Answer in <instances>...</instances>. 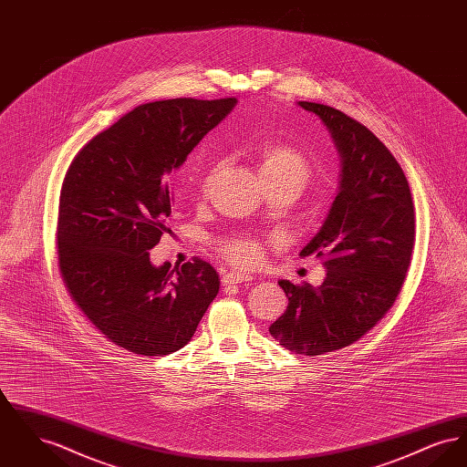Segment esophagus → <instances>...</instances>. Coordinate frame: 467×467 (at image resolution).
Listing matches in <instances>:
<instances>
[{
	"mask_svg": "<svg viewBox=\"0 0 467 467\" xmlns=\"http://www.w3.org/2000/svg\"><path fill=\"white\" fill-rule=\"evenodd\" d=\"M252 275L242 273V271H229L223 276V285H233V284H242V282H250Z\"/></svg>",
	"mask_w": 467,
	"mask_h": 467,
	"instance_id": "obj_1",
	"label": "esophagus"
}]
</instances>
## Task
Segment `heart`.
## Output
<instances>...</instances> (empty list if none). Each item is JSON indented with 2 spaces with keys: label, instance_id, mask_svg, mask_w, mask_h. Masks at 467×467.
Instances as JSON below:
<instances>
[{
  "label": "heart",
  "instance_id": "b5f03b06",
  "mask_svg": "<svg viewBox=\"0 0 467 467\" xmlns=\"http://www.w3.org/2000/svg\"><path fill=\"white\" fill-rule=\"evenodd\" d=\"M254 162L265 187H287L296 194L305 189L313 173L310 161L306 157L297 149L280 141H266L257 147L254 152ZM215 173V166L208 170L201 183L202 192H208ZM221 252L238 266H254L263 259L265 246L259 240L250 236H231L221 242Z\"/></svg>",
  "mask_w": 467,
  "mask_h": 467
}]
</instances>
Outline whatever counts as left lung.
Returning <instances> with one entry per match:
<instances>
[{
	"label": "left lung",
	"mask_w": 467,
	"mask_h": 467,
	"mask_svg": "<svg viewBox=\"0 0 467 467\" xmlns=\"http://www.w3.org/2000/svg\"><path fill=\"white\" fill-rule=\"evenodd\" d=\"M331 133L339 189L320 231L301 250L327 275L318 287L280 280L289 306L271 326L287 350L322 356L352 345L394 305L415 244V206L396 157L366 126L333 107L299 101Z\"/></svg>",
	"instance_id": "8db88e82"
}]
</instances>
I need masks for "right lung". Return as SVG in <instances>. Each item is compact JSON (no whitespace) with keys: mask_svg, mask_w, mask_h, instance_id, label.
<instances>
[{"mask_svg":"<svg viewBox=\"0 0 467 467\" xmlns=\"http://www.w3.org/2000/svg\"><path fill=\"white\" fill-rule=\"evenodd\" d=\"M236 98L164 99L136 107L96 134L67 168L57 261L71 299L96 329L138 356L185 347L219 294L194 259L170 271L149 250L170 233V173L236 107Z\"/></svg>","mask_w":467,"mask_h":467,"instance_id":"obj_1","label":"right lung"}]
</instances>
